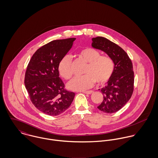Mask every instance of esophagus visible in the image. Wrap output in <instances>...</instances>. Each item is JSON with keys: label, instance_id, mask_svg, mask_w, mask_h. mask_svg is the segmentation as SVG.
I'll return each mask as SVG.
<instances>
[{"label": "esophagus", "instance_id": "1", "mask_svg": "<svg viewBox=\"0 0 158 158\" xmlns=\"http://www.w3.org/2000/svg\"><path fill=\"white\" fill-rule=\"evenodd\" d=\"M83 93L86 94H91L93 93L92 90H88V91H83Z\"/></svg>", "mask_w": 158, "mask_h": 158}]
</instances>
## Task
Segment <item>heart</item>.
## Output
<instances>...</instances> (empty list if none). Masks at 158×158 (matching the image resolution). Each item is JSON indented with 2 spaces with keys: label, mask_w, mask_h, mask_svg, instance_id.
<instances>
[{
  "label": "heart",
  "mask_w": 158,
  "mask_h": 158,
  "mask_svg": "<svg viewBox=\"0 0 158 158\" xmlns=\"http://www.w3.org/2000/svg\"><path fill=\"white\" fill-rule=\"evenodd\" d=\"M78 56L86 63L84 73L82 77H76L68 83L67 87L70 90L82 91L92 87L97 81L103 85L107 83L113 75L114 64L113 60L106 56H101L100 53L90 47L81 49L78 53ZM58 70L60 75L65 79H70L73 71L72 68V59L66 55L62 58Z\"/></svg>",
  "instance_id": "1"
}]
</instances>
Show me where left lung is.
I'll use <instances>...</instances> for the list:
<instances>
[{"mask_svg":"<svg viewBox=\"0 0 158 158\" xmlns=\"http://www.w3.org/2000/svg\"><path fill=\"white\" fill-rule=\"evenodd\" d=\"M92 47L106 53L113 60L114 69L107 85L100 91L103 95L97 108L105 113H115L122 108L130 99L134 86L133 64L127 53L109 40L98 36L92 39Z\"/></svg>","mask_w":158,"mask_h":158,"instance_id":"1","label":"left lung"}]
</instances>
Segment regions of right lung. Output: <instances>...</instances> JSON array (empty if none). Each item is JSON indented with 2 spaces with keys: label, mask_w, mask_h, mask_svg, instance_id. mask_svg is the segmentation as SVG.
Masks as SVG:
<instances>
[{
  "label": "right lung",
  "mask_w": 158,
  "mask_h": 158,
  "mask_svg": "<svg viewBox=\"0 0 158 158\" xmlns=\"http://www.w3.org/2000/svg\"><path fill=\"white\" fill-rule=\"evenodd\" d=\"M75 38L52 41L38 48L27 68L24 83L30 100L40 111L55 116L70 106L75 93L64 89L58 66Z\"/></svg>",
  "instance_id": "right-lung-1"
}]
</instances>
